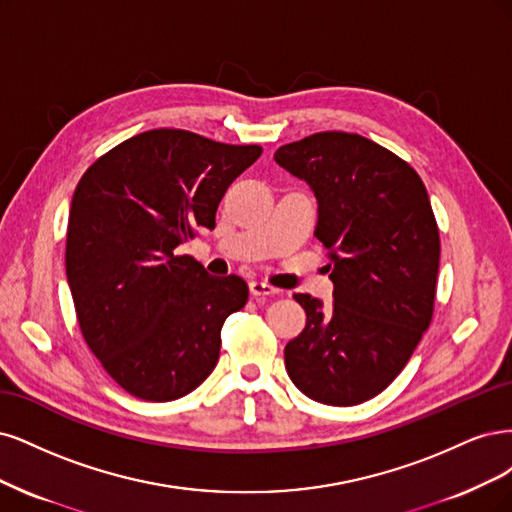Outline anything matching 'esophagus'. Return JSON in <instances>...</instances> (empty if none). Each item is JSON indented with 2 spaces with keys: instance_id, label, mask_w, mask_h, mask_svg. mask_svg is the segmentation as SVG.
I'll use <instances>...</instances> for the list:
<instances>
[{
  "instance_id": "obj_1",
  "label": "esophagus",
  "mask_w": 512,
  "mask_h": 512,
  "mask_svg": "<svg viewBox=\"0 0 512 512\" xmlns=\"http://www.w3.org/2000/svg\"><path fill=\"white\" fill-rule=\"evenodd\" d=\"M249 289H251V295L253 298H266V295H274L278 293V289H274L272 285L263 283V280H251L249 283Z\"/></svg>"
}]
</instances>
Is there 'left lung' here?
<instances>
[{
	"instance_id": "1",
	"label": "left lung",
	"mask_w": 512,
	"mask_h": 512,
	"mask_svg": "<svg viewBox=\"0 0 512 512\" xmlns=\"http://www.w3.org/2000/svg\"><path fill=\"white\" fill-rule=\"evenodd\" d=\"M319 204L315 236L329 251L334 302L308 293L304 332L285 346L304 395L355 406L387 389L434 315L440 236L423 180L381 144L321 131L274 153Z\"/></svg>"
}]
</instances>
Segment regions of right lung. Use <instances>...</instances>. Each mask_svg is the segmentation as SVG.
<instances>
[{"label":"right lung","instance_id":"obj_1","mask_svg":"<svg viewBox=\"0 0 512 512\" xmlns=\"http://www.w3.org/2000/svg\"><path fill=\"white\" fill-rule=\"evenodd\" d=\"M259 155L257 144L151 129L80 178L65 242L78 325L104 370L140 400L183 398L217 366L221 327L249 285L210 276L176 246L197 227L214 229L227 187Z\"/></svg>","mask_w":512,"mask_h":512}]
</instances>
